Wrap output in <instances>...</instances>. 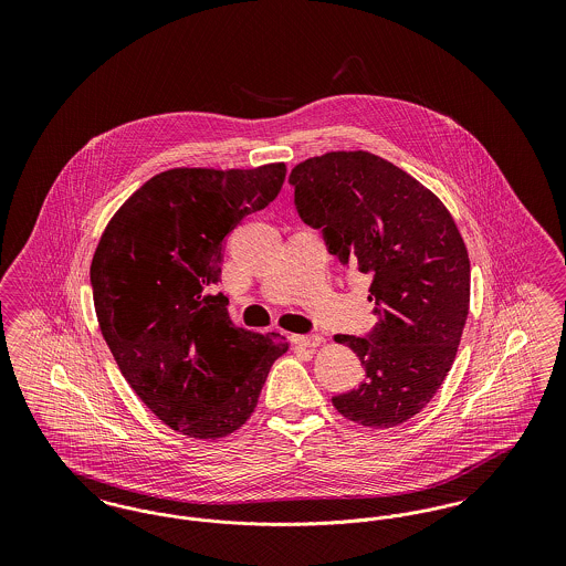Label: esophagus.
Returning <instances> with one entry per match:
<instances>
[{"label": "esophagus", "instance_id": "esophagus-1", "mask_svg": "<svg viewBox=\"0 0 566 566\" xmlns=\"http://www.w3.org/2000/svg\"><path fill=\"white\" fill-rule=\"evenodd\" d=\"M291 342L296 348H305V350H314L321 346V337L318 335H293Z\"/></svg>", "mask_w": 566, "mask_h": 566}]
</instances>
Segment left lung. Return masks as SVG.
Listing matches in <instances>:
<instances>
[{
    "mask_svg": "<svg viewBox=\"0 0 566 566\" xmlns=\"http://www.w3.org/2000/svg\"><path fill=\"white\" fill-rule=\"evenodd\" d=\"M289 182L326 250L371 275L374 331L335 335L356 352L365 379L333 405L369 429L403 424L443 384L467 323L471 265L457 222L416 178L365 150L298 163Z\"/></svg>",
    "mask_w": 566,
    "mask_h": 566,
    "instance_id": "8db88e82",
    "label": "left lung"
}]
</instances>
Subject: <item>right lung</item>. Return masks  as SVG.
I'll list each match as a JSON object with an SVG mask.
<instances>
[{
    "label": "right lung",
    "instance_id": "add662e5",
    "mask_svg": "<svg viewBox=\"0 0 566 566\" xmlns=\"http://www.w3.org/2000/svg\"><path fill=\"white\" fill-rule=\"evenodd\" d=\"M284 178V163L163 171L112 216L93 254L95 314L120 374L161 422L187 437L238 431L271 365L289 350L277 333L235 326L229 298L210 293L224 238L268 208Z\"/></svg>",
    "mask_w": 566,
    "mask_h": 566
}]
</instances>
